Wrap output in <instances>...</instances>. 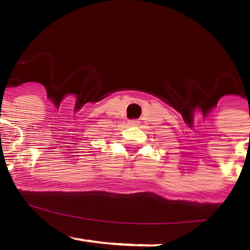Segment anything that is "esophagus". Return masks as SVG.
<instances>
[{
  "instance_id": "1",
  "label": "esophagus",
  "mask_w": 250,
  "mask_h": 250,
  "mask_svg": "<svg viewBox=\"0 0 250 250\" xmlns=\"http://www.w3.org/2000/svg\"><path fill=\"white\" fill-rule=\"evenodd\" d=\"M128 125L136 126V125H138V122H137V120H130V122H128Z\"/></svg>"
}]
</instances>
